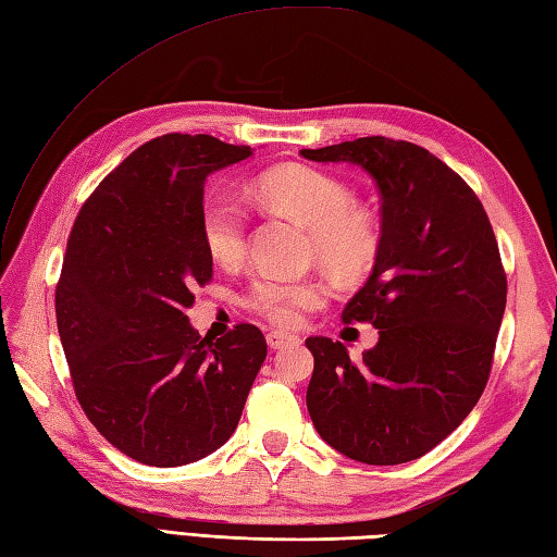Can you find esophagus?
Returning <instances> with one entry per match:
<instances>
[{
	"label": "esophagus",
	"instance_id": "1",
	"mask_svg": "<svg viewBox=\"0 0 557 557\" xmlns=\"http://www.w3.org/2000/svg\"><path fill=\"white\" fill-rule=\"evenodd\" d=\"M265 342H268V346H270V348H282V346H289V344H294V342H296V337H294V334H289V332L273 330V332H268V334H265Z\"/></svg>",
	"mask_w": 557,
	"mask_h": 557
}]
</instances>
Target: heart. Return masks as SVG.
<instances>
[{"mask_svg": "<svg viewBox=\"0 0 557 557\" xmlns=\"http://www.w3.org/2000/svg\"><path fill=\"white\" fill-rule=\"evenodd\" d=\"M261 197L310 232V253L339 277H358L380 251V225L358 209L351 191L337 177L306 165H284L258 180ZM201 242L220 265H235L247 253V213L223 194H211L199 215ZM325 296L318 280L258 275L247 289V304L277 325H296L306 308Z\"/></svg>", "mask_w": 557, "mask_h": 557, "instance_id": "b5f03b06", "label": "heart"}]
</instances>
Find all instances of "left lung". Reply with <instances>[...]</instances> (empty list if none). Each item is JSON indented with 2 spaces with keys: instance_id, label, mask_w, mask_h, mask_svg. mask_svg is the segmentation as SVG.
<instances>
[{
  "instance_id": "8db88e82",
  "label": "left lung",
  "mask_w": 557,
  "mask_h": 557,
  "mask_svg": "<svg viewBox=\"0 0 557 557\" xmlns=\"http://www.w3.org/2000/svg\"><path fill=\"white\" fill-rule=\"evenodd\" d=\"M301 157L363 168L382 197L372 275L342 313L372 322L380 339L360 360L342 342L306 339L315 358L310 420L351 460H416L486 386L508 294L494 230L468 183L410 141L360 137Z\"/></svg>"
}]
</instances>
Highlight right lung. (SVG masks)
<instances>
[{
	"label": "right lung",
	"instance_id": "1",
	"mask_svg": "<svg viewBox=\"0 0 557 557\" xmlns=\"http://www.w3.org/2000/svg\"><path fill=\"white\" fill-rule=\"evenodd\" d=\"M251 147L163 135L101 180L75 218L57 287V327L75 396L99 434L153 468L197 462L237 430L268 346L237 325L199 337L194 289L213 277L199 230L211 173Z\"/></svg>",
	"mask_w": 557,
	"mask_h": 557
}]
</instances>
